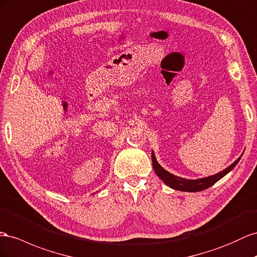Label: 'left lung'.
Returning <instances> with one entry per match:
<instances>
[{
    "mask_svg": "<svg viewBox=\"0 0 257 257\" xmlns=\"http://www.w3.org/2000/svg\"><path fill=\"white\" fill-rule=\"evenodd\" d=\"M151 159H152V165H154V170L156 172V174L159 176V178L163 180V183L166 186L171 187L172 189L179 190V191L197 192V191L207 189L209 187L213 186L215 183L218 182L220 178H223L225 175H227L228 173H229L234 168V166L238 164L241 157L238 158L237 160H235L231 165L228 166V168H226L224 171L217 173V174L203 177V178H198V179L182 178V177L175 176L174 174H172V173L164 170L157 161L154 151L151 152Z\"/></svg>",
    "mask_w": 257,
    "mask_h": 257,
    "instance_id": "1",
    "label": "left lung"
}]
</instances>
